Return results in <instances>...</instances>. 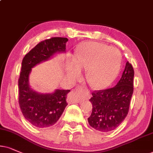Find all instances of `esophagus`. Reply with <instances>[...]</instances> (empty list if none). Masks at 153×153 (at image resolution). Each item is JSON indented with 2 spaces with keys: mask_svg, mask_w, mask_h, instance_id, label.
Here are the masks:
<instances>
[{
  "mask_svg": "<svg viewBox=\"0 0 153 153\" xmlns=\"http://www.w3.org/2000/svg\"><path fill=\"white\" fill-rule=\"evenodd\" d=\"M80 93L84 94L85 98V99L87 100L90 99V92H89L88 90H84L82 87L79 86L68 94V97H67L68 102V103H75V102H81L82 98H81L80 95H79Z\"/></svg>",
  "mask_w": 153,
  "mask_h": 153,
  "instance_id": "esophagus-1",
  "label": "esophagus"
}]
</instances>
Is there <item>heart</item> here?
<instances>
[{
    "label": "heart",
    "instance_id": "1",
    "mask_svg": "<svg viewBox=\"0 0 153 153\" xmlns=\"http://www.w3.org/2000/svg\"><path fill=\"white\" fill-rule=\"evenodd\" d=\"M121 52L115 47H109L98 42H86L77 50L74 62L67 67L69 76L76 78L80 68L88 69L87 80L92 88L103 89L113 82L121 64Z\"/></svg>",
    "mask_w": 153,
    "mask_h": 153
}]
</instances>
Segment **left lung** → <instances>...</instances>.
<instances>
[{
    "label": "left lung",
    "instance_id": "1",
    "mask_svg": "<svg viewBox=\"0 0 153 153\" xmlns=\"http://www.w3.org/2000/svg\"><path fill=\"white\" fill-rule=\"evenodd\" d=\"M133 68L127 61L116 86L92 92L90 99L92 111L88 119L90 126L100 132H109L123 122L128 113L133 92Z\"/></svg>",
    "mask_w": 153,
    "mask_h": 153
}]
</instances>
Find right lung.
<instances>
[{"mask_svg": "<svg viewBox=\"0 0 153 153\" xmlns=\"http://www.w3.org/2000/svg\"><path fill=\"white\" fill-rule=\"evenodd\" d=\"M68 41L64 37L44 40L25 56L18 80L19 104L23 116L37 128H47L57 122L68 105L67 94L70 90H56L51 94L38 93L29 85L32 68L46 61L59 52L65 51Z\"/></svg>", "mask_w": 153, "mask_h": 153, "instance_id": "right-lung-1", "label": "right lung"}]
</instances>
